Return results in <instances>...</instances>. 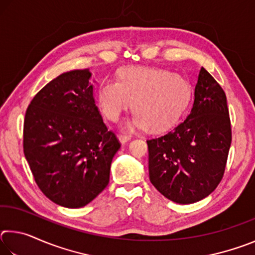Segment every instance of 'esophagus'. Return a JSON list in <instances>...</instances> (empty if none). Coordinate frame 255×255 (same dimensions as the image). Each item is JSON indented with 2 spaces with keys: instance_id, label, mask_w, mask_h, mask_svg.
I'll return each mask as SVG.
<instances>
[{
  "instance_id": "1",
  "label": "esophagus",
  "mask_w": 255,
  "mask_h": 255,
  "mask_svg": "<svg viewBox=\"0 0 255 255\" xmlns=\"http://www.w3.org/2000/svg\"><path fill=\"white\" fill-rule=\"evenodd\" d=\"M118 139L122 144H126L127 141L131 139V136L127 135V133H120V135H118Z\"/></svg>"
}]
</instances>
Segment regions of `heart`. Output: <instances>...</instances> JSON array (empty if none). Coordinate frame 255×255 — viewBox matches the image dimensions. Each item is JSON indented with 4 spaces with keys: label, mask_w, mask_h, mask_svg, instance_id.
I'll return each instance as SVG.
<instances>
[{
    "label": "heart",
    "mask_w": 255,
    "mask_h": 255,
    "mask_svg": "<svg viewBox=\"0 0 255 255\" xmlns=\"http://www.w3.org/2000/svg\"><path fill=\"white\" fill-rule=\"evenodd\" d=\"M189 99V85L182 76L156 67L120 68L117 82H103L98 91L99 108L108 119L117 122L131 102L135 115L125 127H145L154 132L173 126Z\"/></svg>",
    "instance_id": "obj_1"
}]
</instances>
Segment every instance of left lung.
Returning a JSON list of instances; mask_svg holds the SVG:
<instances>
[{
    "mask_svg": "<svg viewBox=\"0 0 255 255\" xmlns=\"http://www.w3.org/2000/svg\"><path fill=\"white\" fill-rule=\"evenodd\" d=\"M231 141L226 94L201 67L187 117L172 130L147 140L150 182L176 204L204 199L221 182Z\"/></svg>",
    "mask_w": 255,
    "mask_h": 255,
    "instance_id": "1",
    "label": "left lung"
}]
</instances>
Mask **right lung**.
<instances>
[{
    "label": "right lung",
    "mask_w": 255,
    "mask_h": 255,
    "mask_svg": "<svg viewBox=\"0 0 255 255\" xmlns=\"http://www.w3.org/2000/svg\"><path fill=\"white\" fill-rule=\"evenodd\" d=\"M91 79L89 68L58 75L34 96L24 117L23 152L34 181L66 208L84 207L102 192L120 148L96 105Z\"/></svg>",
    "instance_id": "add662e5"
}]
</instances>
